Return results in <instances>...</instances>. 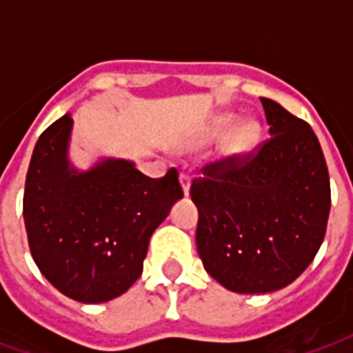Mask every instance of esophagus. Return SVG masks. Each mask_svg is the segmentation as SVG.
<instances>
[{
    "mask_svg": "<svg viewBox=\"0 0 353 353\" xmlns=\"http://www.w3.org/2000/svg\"><path fill=\"white\" fill-rule=\"evenodd\" d=\"M179 181H181L183 185V192H185V196H188V190H190V172L183 170L181 174H179Z\"/></svg>",
    "mask_w": 353,
    "mask_h": 353,
    "instance_id": "obj_1",
    "label": "esophagus"
}]
</instances>
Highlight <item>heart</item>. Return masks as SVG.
<instances>
[{
	"instance_id": "heart-1",
	"label": "heart",
	"mask_w": 353,
	"mask_h": 353,
	"mask_svg": "<svg viewBox=\"0 0 353 353\" xmlns=\"http://www.w3.org/2000/svg\"><path fill=\"white\" fill-rule=\"evenodd\" d=\"M234 115L231 113H225V115H220L218 119H214V122L210 124L209 128V137H220L229 130V128L234 124ZM258 135H260V128H258L256 122L247 121L243 124L236 128L234 132L229 135L227 139V154L231 155H241L249 152V150L256 144Z\"/></svg>"
}]
</instances>
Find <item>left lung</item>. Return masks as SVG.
Returning <instances> with one entry per match:
<instances>
[{
	"label": "left lung",
	"mask_w": 353,
	"mask_h": 353,
	"mask_svg": "<svg viewBox=\"0 0 353 353\" xmlns=\"http://www.w3.org/2000/svg\"><path fill=\"white\" fill-rule=\"evenodd\" d=\"M271 137L201 168L190 185L207 273L234 293H271L312 263L328 223L330 176L306 121L260 99Z\"/></svg>",
	"instance_id": "1"
}]
</instances>
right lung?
<instances>
[{
    "instance_id": "obj_1",
    "label": "right lung",
    "mask_w": 353,
    "mask_h": 353,
    "mask_svg": "<svg viewBox=\"0 0 353 353\" xmlns=\"http://www.w3.org/2000/svg\"><path fill=\"white\" fill-rule=\"evenodd\" d=\"M71 124L63 115L36 143L25 179V231L32 260L60 293L99 304L141 276L150 236L183 188L176 168L157 179L121 159L84 174L69 168Z\"/></svg>"
}]
</instances>
